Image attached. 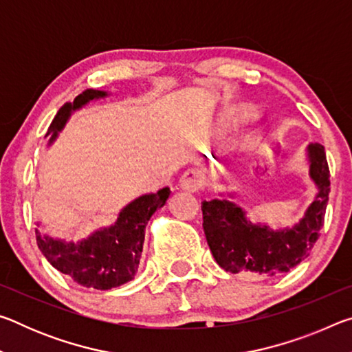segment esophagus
Segmentation results:
<instances>
[{
  "mask_svg": "<svg viewBox=\"0 0 352 352\" xmlns=\"http://www.w3.org/2000/svg\"><path fill=\"white\" fill-rule=\"evenodd\" d=\"M182 186L186 190H199L200 189V183L197 180V177L194 175V172H184V175L182 177Z\"/></svg>",
  "mask_w": 352,
  "mask_h": 352,
  "instance_id": "esophagus-1",
  "label": "esophagus"
}]
</instances>
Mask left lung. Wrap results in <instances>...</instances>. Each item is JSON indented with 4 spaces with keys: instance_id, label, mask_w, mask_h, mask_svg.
Wrapping results in <instances>:
<instances>
[{
    "instance_id": "left-lung-1",
    "label": "left lung",
    "mask_w": 352,
    "mask_h": 352,
    "mask_svg": "<svg viewBox=\"0 0 352 352\" xmlns=\"http://www.w3.org/2000/svg\"><path fill=\"white\" fill-rule=\"evenodd\" d=\"M307 153L311 177L320 192L294 228L272 231L264 225L252 223L245 219V212L230 200L214 199L201 204L208 245L223 270L275 276L292 270L312 252L324 225L331 174L323 146L314 142L307 147Z\"/></svg>"
}]
</instances>
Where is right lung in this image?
Masks as SVG:
<instances>
[{
	"label": "right lung",
	"mask_w": 352,
	"mask_h": 352,
	"mask_svg": "<svg viewBox=\"0 0 352 352\" xmlns=\"http://www.w3.org/2000/svg\"><path fill=\"white\" fill-rule=\"evenodd\" d=\"M105 96L104 91L85 90L73 102L65 104L51 122L46 136L56 138L58 130L67 122L71 110H76L94 98ZM169 188L155 194L141 195L119 212L116 223L110 228L96 231L87 241L74 245L40 236L35 230L37 245L50 264L68 275L74 283L88 289L109 290L132 281L140 265L144 243L146 225L157 208H162L169 199Z\"/></svg>",
	"instance_id": "right-lung-1"
}]
</instances>
